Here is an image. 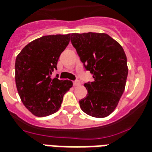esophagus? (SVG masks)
Listing matches in <instances>:
<instances>
[{
  "mask_svg": "<svg viewBox=\"0 0 152 152\" xmlns=\"http://www.w3.org/2000/svg\"><path fill=\"white\" fill-rule=\"evenodd\" d=\"M80 82L79 80L73 81V85L74 86H78V85H80Z\"/></svg>",
  "mask_w": 152,
  "mask_h": 152,
  "instance_id": "obj_1",
  "label": "esophagus"
}]
</instances>
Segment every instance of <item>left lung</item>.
Segmentation results:
<instances>
[{"label": "left lung", "mask_w": 152, "mask_h": 152, "mask_svg": "<svg viewBox=\"0 0 152 152\" xmlns=\"http://www.w3.org/2000/svg\"><path fill=\"white\" fill-rule=\"evenodd\" d=\"M71 42L94 79L84 84L88 95L80 100L81 110L91 117H107L118 106L125 91L128 76L125 51L104 33H73Z\"/></svg>", "instance_id": "1"}]
</instances>
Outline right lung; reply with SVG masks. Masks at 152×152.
Wrapping results in <instances>:
<instances>
[{"label":"right lung","mask_w":152,"mask_h":152,"mask_svg":"<svg viewBox=\"0 0 152 152\" xmlns=\"http://www.w3.org/2000/svg\"><path fill=\"white\" fill-rule=\"evenodd\" d=\"M70 41V34L46 35L28 43L18 54L15 64V84L25 107L38 117L59 110L63 96L72 82L51 78L61 53Z\"/></svg>","instance_id":"right-lung-1"}]
</instances>
